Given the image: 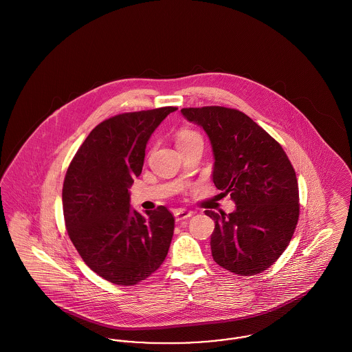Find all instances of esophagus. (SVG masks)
Segmentation results:
<instances>
[{
	"label": "esophagus",
	"instance_id": "esophagus-1",
	"mask_svg": "<svg viewBox=\"0 0 352 352\" xmlns=\"http://www.w3.org/2000/svg\"><path fill=\"white\" fill-rule=\"evenodd\" d=\"M174 217H175L177 221H182V220H186V219L191 218L192 212L187 211V210H177L174 212Z\"/></svg>",
	"mask_w": 352,
	"mask_h": 352
}]
</instances>
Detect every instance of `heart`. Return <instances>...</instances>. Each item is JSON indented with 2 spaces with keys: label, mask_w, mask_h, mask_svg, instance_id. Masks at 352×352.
Here are the masks:
<instances>
[{
  "label": "heart",
  "mask_w": 352,
  "mask_h": 352,
  "mask_svg": "<svg viewBox=\"0 0 352 352\" xmlns=\"http://www.w3.org/2000/svg\"><path fill=\"white\" fill-rule=\"evenodd\" d=\"M194 140H201V135L197 133V132H194V131L184 129L177 135V146L184 145V144H187V142H191Z\"/></svg>",
  "instance_id": "heart-1"
}]
</instances>
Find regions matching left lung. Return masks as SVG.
Here are the masks:
<instances>
[{"instance_id": "left-lung-1", "label": "left lung", "mask_w": 352, "mask_h": 352, "mask_svg": "<svg viewBox=\"0 0 352 352\" xmlns=\"http://www.w3.org/2000/svg\"><path fill=\"white\" fill-rule=\"evenodd\" d=\"M214 151L212 181L236 204L231 214L207 210L215 220L211 252L234 274L252 276L284 253L300 217L296 171L283 146L245 113L226 107L184 108Z\"/></svg>"}]
</instances>
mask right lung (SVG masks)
I'll return each mask as SVG.
<instances>
[{
  "mask_svg": "<svg viewBox=\"0 0 352 352\" xmlns=\"http://www.w3.org/2000/svg\"><path fill=\"white\" fill-rule=\"evenodd\" d=\"M175 107L121 113L100 122L76 151L62 201L68 236L84 263L104 280L132 286L164 263L174 232L165 206L141 215L128 188L142 171L145 148Z\"/></svg>",
  "mask_w": 352,
  "mask_h": 352,
  "instance_id": "add662e5",
  "label": "right lung"
}]
</instances>
